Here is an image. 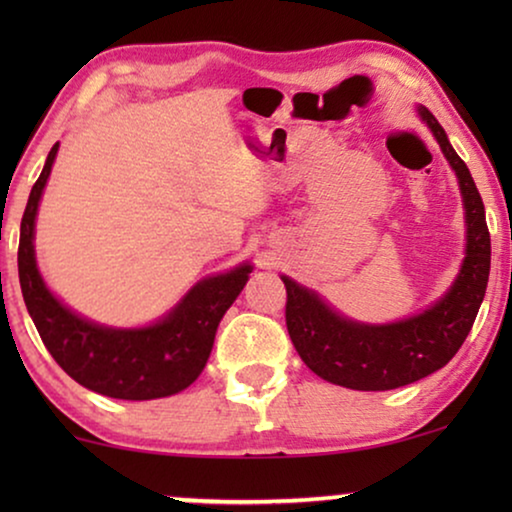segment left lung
I'll return each mask as SVG.
<instances>
[{"label":"left lung","instance_id":"1","mask_svg":"<svg viewBox=\"0 0 512 512\" xmlns=\"http://www.w3.org/2000/svg\"><path fill=\"white\" fill-rule=\"evenodd\" d=\"M419 114L452 163L466 208V260L452 290L414 318L391 325H360L337 316L313 292L283 276L288 292L285 325L299 358L320 379L353 391H391L445 367L466 342L487 290L492 243L480 192L438 119L426 107Z\"/></svg>","mask_w":512,"mask_h":512}]
</instances>
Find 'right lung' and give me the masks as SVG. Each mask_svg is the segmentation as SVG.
<instances>
[{
    "label": "right lung",
    "mask_w": 512,
    "mask_h": 512,
    "mask_svg": "<svg viewBox=\"0 0 512 512\" xmlns=\"http://www.w3.org/2000/svg\"><path fill=\"white\" fill-rule=\"evenodd\" d=\"M58 142L34 182L20 220L18 276L27 311L53 360L81 386L119 400H154L180 393L203 372L217 325L248 281L250 264L201 281L161 323L112 330L74 316L46 290L34 262V217Z\"/></svg>",
    "instance_id": "add662e5"
}]
</instances>
